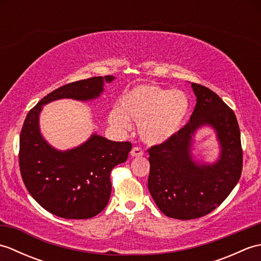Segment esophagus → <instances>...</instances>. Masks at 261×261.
I'll list each match as a JSON object with an SVG mask.
<instances>
[{"label":"esophagus","mask_w":261,"mask_h":261,"mask_svg":"<svg viewBox=\"0 0 261 261\" xmlns=\"http://www.w3.org/2000/svg\"><path fill=\"white\" fill-rule=\"evenodd\" d=\"M130 153H131L132 157H141V156H143V151L141 150V148H139V147L132 148V150H131Z\"/></svg>","instance_id":"esophagus-1"}]
</instances>
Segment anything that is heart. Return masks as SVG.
<instances>
[{"label":"heart","instance_id":"1","mask_svg":"<svg viewBox=\"0 0 261 261\" xmlns=\"http://www.w3.org/2000/svg\"><path fill=\"white\" fill-rule=\"evenodd\" d=\"M120 109L110 113L113 125L126 129L129 119L139 122L141 139L159 145L174 137L184 124L191 102L187 94L158 85H139L120 99Z\"/></svg>","mask_w":261,"mask_h":261}]
</instances>
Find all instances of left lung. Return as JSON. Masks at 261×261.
<instances>
[{
    "label": "left lung",
    "mask_w": 261,
    "mask_h": 261,
    "mask_svg": "<svg viewBox=\"0 0 261 261\" xmlns=\"http://www.w3.org/2000/svg\"><path fill=\"white\" fill-rule=\"evenodd\" d=\"M196 105L190 121L160 145L148 149L150 173L148 188L162 212L177 220L206 215L229 196L242 171L240 129L236 114L222 98L192 83ZM213 127L220 157L213 164L194 162L192 137L199 127Z\"/></svg>",
    "instance_id": "obj_1"
}]
</instances>
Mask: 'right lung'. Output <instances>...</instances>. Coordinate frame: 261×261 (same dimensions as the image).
<instances>
[{"mask_svg":"<svg viewBox=\"0 0 261 261\" xmlns=\"http://www.w3.org/2000/svg\"><path fill=\"white\" fill-rule=\"evenodd\" d=\"M113 80L109 75L66 84L39 101L24 120L19 151L22 179L30 195L59 218L91 219L102 212L112 190L111 170L125 162L132 145L94 134L79 147L57 150L43 139L39 129L42 105L60 98L91 101L101 95L104 82Z\"/></svg>","mask_w":261,"mask_h":261,"instance_id":"obj_1","label":"right lung"}]
</instances>
